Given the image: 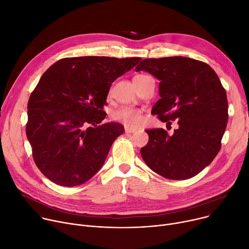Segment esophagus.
I'll list each match as a JSON object with an SVG mask.
<instances>
[{"mask_svg": "<svg viewBox=\"0 0 249 249\" xmlns=\"http://www.w3.org/2000/svg\"><path fill=\"white\" fill-rule=\"evenodd\" d=\"M136 129L131 128V127H125V133H134Z\"/></svg>", "mask_w": 249, "mask_h": 249, "instance_id": "obj_1", "label": "esophagus"}]
</instances>
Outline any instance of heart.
<instances>
[{
  "instance_id": "1",
  "label": "heart",
  "mask_w": 249,
  "mask_h": 249,
  "mask_svg": "<svg viewBox=\"0 0 249 249\" xmlns=\"http://www.w3.org/2000/svg\"><path fill=\"white\" fill-rule=\"evenodd\" d=\"M112 118L128 127L139 126L143 121L142 112L129 106H122L113 111Z\"/></svg>"
}]
</instances>
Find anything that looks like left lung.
Segmentation results:
<instances>
[{
	"label": "left lung",
	"instance_id": "obj_1",
	"mask_svg": "<svg viewBox=\"0 0 249 249\" xmlns=\"http://www.w3.org/2000/svg\"><path fill=\"white\" fill-rule=\"evenodd\" d=\"M160 80L152 109L168 126L178 123L172 136L163 128L146 130L147 145L140 153L147 166L169 179H187L209 166L221 147L229 120L225 89L212 67L203 61L170 56L146 58L136 71Z\"/></svg>",
	"mask_w": 249,
	"mask_h": 249
}]
</instances>
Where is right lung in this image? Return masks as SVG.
I'll return each mask as SVG.
<instances>
[{
	"label": "right lung",
	"instance_id": "add662e5",
	"mask_svg": "<svg viewBox=\"0 0 249 249\" xmlns=\"http://www.w3.org/2000/svg\"><path fill=\"white\" fill-rule=\"evenodd\" d=\"M140 60L66 57L42 74L29 99L26 132L36 167L52 182L78 186L101 169L124 132L119 123L103 122L110 86Z\"/></svg>",
	"mask_w": 249,
	"mask_h": 249
}]
</instances>
